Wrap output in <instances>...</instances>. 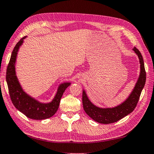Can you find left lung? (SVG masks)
<instances>
[{
	"instance_id": "left-lung-1",
	"label": "left lung",
	"mask_w": 154,
	"mask_h": 154,
	"mask_svg": "<svg viewBox=\"0 0 154 154\" xmlns=\"http://www.w3.org/2000/svg\"><path fill=\"white\" fill-rule=\"evenodd\" d=\"M133 50L139 58V62L141 64V72L132 93L122 104L112 108H100L96 107L89 101L85 92L84 91H83L82 102L83 109L87 114L95 121L102 124L113 123L132 112L137 106L141 91L145 83L146 72L145 70L143 57L141 52L135 47H134Z\"/></svg>"
}]
</instances>
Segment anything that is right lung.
<instances>
[{
	"label": "right lung",
	"mask_w": 154,
	"mask_h": 154,
	"mask_svg": "<svg viewBox=\"0 0 154 154\" xmlns=\"http://www.w3.org/2000/svg\"><path fill=\"white\" fill-rule=\"evenodd\" d=\"M26 37V36L22 38L17 43L7 66L6 80L10 97L15 107L28 118L35 120L46 119L52 116L57 112L63 94L71 83H65L61 84L54 100L48 104H42L38 102L22 90L15 75V64L19 46L23 43V39Z\"/></svg>",
	"instance_id": "1"
}]
</instances>
